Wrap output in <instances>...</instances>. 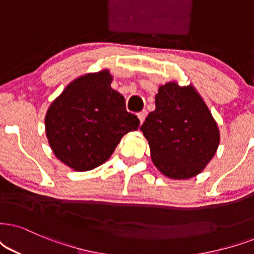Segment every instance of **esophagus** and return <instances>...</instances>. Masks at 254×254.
<instances>
[{
    "mask_svg": "<svg viewBox=\"0 0 254 254\" xmlns=\"http://www.w3.org/2000/svg\"><path fill=\"white\" fill-rule=\"evenodd\" d=\"M137 116H138V118H139L140 123H143L144 120H145V117H146V110H143V111L138 112V114H137Z\"/></svg>",
    "mask_w": 254,
    "mask_h": 254,
    "instance_id": "34e87169",
    "label": "esophagus"
}]
</instances>
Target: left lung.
<instances>
[{"label":"left lung","instance_id":"1","mask_svg":"<svg viewBox=\"0 0 254 254\" xmlns=\"http://www.w3.org/2000/svg\"><path fill=\"white\" fill-rule=\"evenodd\" d=\"M151 158L163 175L175 179L201 172L219 145V130L206 104L191 86H160L156 110L142 127Z\"/></svg>","mask_w":254,"mask_h":254}]
</instances>
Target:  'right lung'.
<instances>
[{
    "label": "right lung",
    "instance_id": "right-lung-1",
    "mask_svg": "<svg viewBox=\"0 0 254 254\" xmlns=\"http://www.w3.org/2000/svg\"><path fill=\"white\" fill-rule=\"evenodd\" d=\"M109 71L88 73L64 89L46 116V132L57 158L76 171L97 168L121 138L139 127L125 99L111 88Z\"/></svg>",
    "mask_w": 254,
    "mask_h": 254
}]
</instances>
